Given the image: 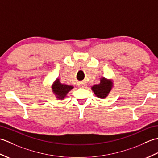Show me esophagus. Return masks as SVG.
Wrapping results in <instances>:
<instances>
[{
	"label": "esophagus",
	"mask_w": 158,
	"mask_h": 158,
	"mask_svg": "<svg viewBox=\"0 0 158 158\" xmlns=\"http://www.w3.org/2000/svg\"><path fill=\"white\" fill-rule=\"evenodd\" d=\"M79 86L81 87V88H85L86 84H85V83H81V84L79 85Z\"/></svg>",
	"instance_id": "esophagus-1"
}]
</instances>
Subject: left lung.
I'll return each mask as SVG.
<instances>
[{
    "mask_svg": "<svg viewBox=\"0 0 158 158\" xmlns=\"http://www.w3.org/2000/svg\"><path fill=\"white\" fill-rule=\"evenodd\" d=\"M113 86V85L111 80L106 79L105 77H102L100 79V83L99 84L93 85L92 87V89L97 97L103 99L109 95Z\"/></svg>",
    "mask_w": 158,
    "mask_h": 158,
    "instance_id": "1",
    "label": "left lung"
}]
</instances>
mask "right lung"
<instances>
[{
    "mask_svg": "<svg viewBox=\"0 0 158 158\" xmlns=\"http://www.w3.org/2000/svg\"><path fill=\"white\" fill-rule=\"evenodd\" d=\"M52 88L53 92L55 94L56 98L62 100L66 96L69 92L73 89V87L71 85L62 84V83H60V79H57L53 82Z\"/></svg>",
    "mask_w": 158,
    "mask_h": 158,
    "instance_id": "right-lung-1",
    "label": "right lung"
}]
</instances>
